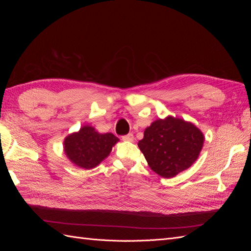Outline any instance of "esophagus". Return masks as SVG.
I'll return each mask as SVG.
<instances>
[{"instance_id":"esophagus-1","label":"esophagus","mask_w":251,"mask_h":251,"mask_svg":"<svg viewBox=\"0 0 251 251\" xmlns=\"http://www.w3.org/2000/svg\"><path fill=\"white\" fill-rule=\"evenodd\" d=\"M123 140L125 141H133L134 140V135L133 134H127V135H125L123 136Z\"/></svg>"}]
</instances>
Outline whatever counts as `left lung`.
<instances>
[{"label": "left lung", "instance_id": "obj_1", "mask_svg": "<svg viewBox=\"0 0 251 251\" xmlns=\"http://www.w3.org/2000/svg\"><path fill=\"white\" fill-rule=\"evenodd\" d=\"M204 134L191 121L168 116L159 118L144 130L138 147L151 170L163 178H173L198 159Z\"/></svg>", "mask_w": 251, "mask_h": 251}]
</instances>
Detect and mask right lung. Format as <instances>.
<instances>
[{
	"instance_id": "right-lung-1",
	"label": "right lung",
	"mask_w": 251,
	"mask_h": 251,
	"mask_svg": "<svg viewBox=\"0 0 251 251\" xmlns=\"http://www.w3.org/2000/svg\"><path fill=\"white\" fill-rule=\"evenodd\" d=\"M119 139L112 133H100L86 125L64 140V153L70 162L82 170H91L107 158Z\"/></svg>"
}]
</instances>
